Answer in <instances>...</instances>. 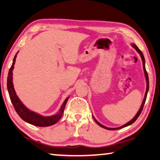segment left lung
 <instances>
[{
  "label": "left lung",
  "instance_id": "left-lung-1",
  "mask_svg": "<svg viewBox=\"0 0 160 160\" xmlns=\"http://www.w3.org/2000/svg\"><path fill=\"white\" fill-rule=\"evenodd\" d=\"M132 46H133V47L134 48V49H136V51H137L138 53H139L140 55H141V58H142V62H143V71H144V73H145V76H146V79H147V90H146V93H145L144 99H143V102H142V106H141V108H140V109H139V110H138V112H137V114H136V115H135V117H134L131 120V121H129L128 122H127L126 124H125L124 126H121V127H120V128H108V127L104 126H102V124L99 123V122H97V120H96V119L94 118L93 117L94 120H95V122H97V124L99 125V126L102 127V128H105V129H108V130H117V129H120V128H124V127H126V126H129V125H131V124H132V123H133V122H135L136 120V119L138 118V116H139L141 113H142V110H143V105H144L145 102H146V99H147V93H148V90H149V76H148V73H147V71H146V68H145V59H144V57H143V55L142 52L141 51V50H140L139 49H138L137 46H136V45H134V44H133V45H132Z\"/></svg>",
  "mask_w": 160,
  "mask_h": 160
}]
</instances>
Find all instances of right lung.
<instances>
[{"mask_svg": "<svg viewBox=\"0 0 160 160\" xmlns=\"http://www.w3.org/2000/svg\"><path fill=\"white\" fill-rule=\"evenodd\" d=\"M17 55V53L14 56V58H13V63L11 65L10 70H9L8 78H7V88H8L9 97H10L11 101L13 104V108H14L16 112H17V114L19 115V117L22 120H24V121L29 122L30 124L34 125V126L46 127V126H52V125L56 123V122L61 119L62 115H63L64 108L66 107V102L67 101H68V97L64 101L63 104L62 105L61 109H60L58 113L56 115H52V116H50V117L42 116V115L38 114V113L32 112V111H30L29 109H27L22 103V102L20 101V99H18L17 94H16L14 88H13V82H12L13 69L15 64Z\"/></svg>", "mask_w": 160, "mask_h": 160, "instance_id": "right-lung-1", "label": "right lung"}]
</instances>
